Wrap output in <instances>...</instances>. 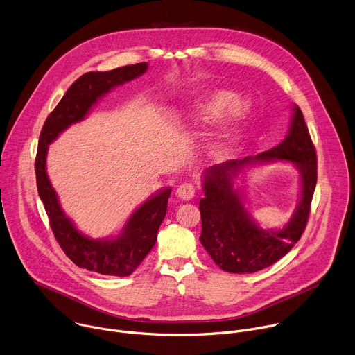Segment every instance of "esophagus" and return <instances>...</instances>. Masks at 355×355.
I'll return each mask as SVG.
<instances>
[{"label":"esophagus","instance_id":"34e87169","mask_svg":"<svg viewBox=\"0 0 355 355\" xmlns=\"http://www.w3.org/2000/svg\"><path fill=\"white\" fill-rule=\"evenodd\" d=\"M194 193H196V189L191 183H182L176 190V196L184 201L191 200L194 197Z\"/></svg>","mask_w":355,"mask_h":355}]
</instances>
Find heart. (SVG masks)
<instances>
[{"mask_svg": "<svg viewBox=\"0 0 355 355\" xmlns=\"http://www.w3.org/2000/svg\"><path fill=\"white\" fill-rule=\"evenodd\" d=\"M223 110V128L220 134L202 144V153L209 159H220L225 155L234 128L246 114V102L239 98L234 99V94L230 91L217 89L208 92L190 107L191 114L201 120L214 119Z\"/></svg>", "mask_w": 355, "mask_h": 355, "instance_id": "heart-1", "label": "heart"}]
</instances>
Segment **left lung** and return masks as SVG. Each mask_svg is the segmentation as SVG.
Segmentation results:
<instances>
[{"instance_id": "obj_1", "label": "left lung", "mask_w": 355, "mask_h": 355, "mask_svg": "<svg viewBox=\"0 0 355 355\" xmlns=\"http://www.w3.org/2000/svg\"><path fill=\"white\" fill-rule=\"evenodd\" d=\"M275 160L291 162L300 172L302 191L292 220L282 229L263 230L244 208V192L234 179L253 166ZM316 151L301 109L293 106L286 138L256 157L232 159L202 172L204 197L200 200V242L216 264L227 272H254L286 256L306 227L318 179Z\"/></svg>"}]
</instances>
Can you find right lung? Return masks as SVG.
<instances>
[{
    "instance_id": "obj_1",
    "label": "right lung",
    "mask_w": 355,
    "mask_h": 355,
    "mask_svg": "<svg viewBox=\"0 0 355 355\" xmlns=\"http://www.w3.org/2000/svg\"><path fill=\"white\" fill-rule=\"evenodd\" d=\"M148 69L147 62L114 68L105 73H87L68 88L49 114L39 137L35 162L37 191L44 204L51 231L64 253L78 267L105 275H130L157 242L158 230L166 216L172 189L164 187L141 204L125 221L117 236L94 239L83 234L62 211L58 196L47 176L49 146L71 124L83 121L106 94L135 80Z\"/></svg>"
}]
</instances>
